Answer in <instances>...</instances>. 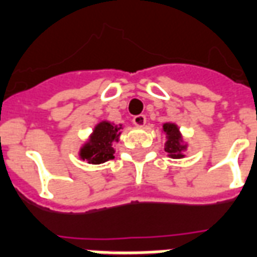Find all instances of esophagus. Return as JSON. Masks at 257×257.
I'll list each match as a JSON object with an SVG mask.
<instances>
[{"instance_id":"1","label":"esophagus","mask_w":257,"mask_h":257,"mask_svg":"<svg viewBox=\"0 0 257 257\" xmlns=\"http://www.w3.org/2000/svg\"><path fill=\"white\" fill-rule=\"evenodd\" d=\"M132 121H133V124L136 125V126H144L147 122V118L144 114H139V115H135Z\"/></svg>"}]
</instances>
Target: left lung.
Segmentation results:
<instances>
[{
	"label": "left lung",
	"mask_w": 257,
	"mask_h": 257,
	"mask_svg": "<svg viewBox=\"0 0 257 257\" xmlns=\"http://www.w3.org/2000/svg\"><path fill=\"white\" fill-rule=\"evenodd\" d=\"M163 131L166 133V136H167V142H166L164 150L168 154V156L172 158V159L185 158L183 152L186 151L187 146L183 143V139H182L178 125L172 124V122H166V124H163Z\"/></svg>",
	"instance_id": "1"
}]
</instances>
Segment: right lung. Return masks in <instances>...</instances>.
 I'll return each instance as SVG.
<instances>
[{"instance_id":"right-lung-1","label":"right lung","mask_w":257,"mask_h":257,"mask_svg":"<svg viewBox=\"0 0 257 257\" xmlns=\"http://www.w3.org/2000/svg\"><path fill=\"white\" fill-rule=\"evenodd\" d=\"M122 125H114L109 121H101L95 125L89 140L82 146L79 156L90 164H101L113 159V143L118 142Z\"/></svg>"}]
</instances>
